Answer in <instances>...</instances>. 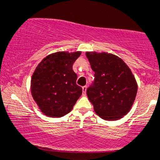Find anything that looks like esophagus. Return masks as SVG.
<instances>
[{"mask_svg": "<svg viewBox=\"0 0 160 160\" xmlns=\"http://www.w3.org/2000/svg\"><path fill=\"white\" fill-rule=\"evenodd\" d=\"M82 89H83V94L85 95L86 91H87V86H83V87H82Z\"/></svg>", "mask_w": 160, "mask_h": 160, "instance_id": "esophagus-1", "label": "esophagus"}]
</instances>
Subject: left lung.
<instances>
[{"label": "left lung", "instance_id": "left-lung-1", "mask_svg": "<svg viewBox=\"0 0 160 160\" xmlns=\"http://www.w3.org/2000/svg\"><path fill=\"white\" fill-rule=\"evenodd\" d=\"M95 80L87 89L94 111L105 120H117L130 111L137 93V83L122 59L107 52H86Z\"/></svg>", "mask_w": 160, "mask_h": 160}]
</instances>
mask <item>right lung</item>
<instances>
[{
  "mask_svg": "<svg viewBox=\"0 0 160 160\" xmlns=\"http://www.w3.org/2000/svg\"><path fill=\"white\" fill-rule=\"evenodd\" d=\"M81 52H57L47 56L36 68L31 80V93L42 113L62 117L72 111L82 94L77 84L72 64Z\"/></svg>",
  "mask_w": 160,
  "mask_h": 160,
  "instance_id": "add662e5",
  "label": "right lung"
}]
</instances>
